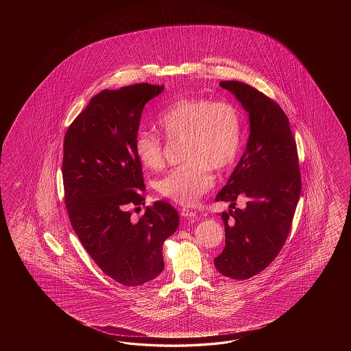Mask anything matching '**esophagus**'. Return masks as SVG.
I'll list each match as a JSON object with an SVG mask.
<instances>
[{"mask_svg":"<svg viewBox=\"0 0 351 351\" xmlns=\"http://www.w3.org/2000/svg\"><path fill=\"white\" fill-rule=\"evenodd\" d=\"M180 216L186 217V218H193L195 217V212L192 209L182 208L180 209Z\"/></svg>","mask_w":351,"mask_h":351,"instance_id":"obj_1","label":"esophagus"}]
</instances>
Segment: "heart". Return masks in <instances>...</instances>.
I'll return each instance as SVG.
<instances>
[{
	"label": "heart",
	"mask_w": 351,
	"mask_h": 351,
	"mask_svg": "<svg viewBox=\"0 0 351 351\" xmlns=\"http://www.w3.org/2000/svg\"><path fill=\"white\" fill-rule=\"evenodd\" d=\"M158 124L169 141H184L186 162L156 182L158 193L168 199L192 204L213 186L212 168L224 171L239 157L242 119L239 108L231 101L182 97L160 114ZM134 149L145 168L158 171L165 165V143L160 135L139 130Z\"/></svg>",
	"instance_id": "heart-1"
}]
</instances>
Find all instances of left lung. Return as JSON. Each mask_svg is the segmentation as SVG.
Returning a JSON list of instances; mask_svg holds the SVG:
<instances>
[{"label": "left lung", "mask_w": 351, "mask_h": 351, "mask_svg": "<svg viewBox=\"0 0 351 351\" xmlns=\"http://www.w3.org/2000/svg\"><path fill=\"white\" fill-rule=\"evenodd\" d=\"M250 114L246 150L216 201L231 202L222 213L226 246L215 258L226 277L247 280L260 274L284 247L296 210L301 174L298 147L281 106L254 86L221 82ZM237 197L247 207L235 208Z\"/></svg>", "instance_id": "left-lung-1"}]
</instances>
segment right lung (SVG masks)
Instances as JSON below:
<instances>
[{"mask_svg": "<svg viewBox=\"0 0 351 351\" xmlns=\"http://www.w3.org/2000/svg\"><path fill=\"white\" fill-rule=\"evenodd\" d=\"M165 85L134 84L103 90L67 128L62 182L70 223L105 275L125 286L148 282L165 269L162 247L178 228L165 201L132 218L144 204L142 162L134 149L143 108Z\"/></svg>", "mask_w": 351, "mask_h": 351, "instance_id": "1", "label": "right lung"}]
</instances>
